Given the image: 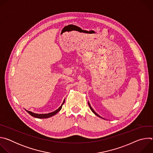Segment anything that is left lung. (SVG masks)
<instances>
[{
    "label": "left lung",
    "instance_id": "left-lung-1",
    "mask_svg": "<svg viewBox=\"0 0 153 153\" xmlns=\"http://www.w3.org/2000/svg\"><path fill=\"white\" fill-rule=\"evenodd\" d=\"M88 105H89V106H90V109H91V111H92V112H93V113H94V114H95V115H96V116H98V117H101V118H102V119H103V117H100V116H99V114H97V113H96V112H95V111H94V110H93V108H92V107H91V105H90V103H89V102H88Z\"/></svg>",
    "mask_w": 153,
    "mask_h": 153
}]
</instances>
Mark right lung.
Returning a JSON list of instances; mask_svg holds the SVG:
<instances>
[{"instance_id":"1","label":"right lung","mask_w":153,"mask_h":153,"mask_svg":"<svg viewBox=\"0 0 153 153\" xmlns=\"http://www.w3.org/2000/svg\"><path fill=\"white\" fill-rule=\"evenodd\" d=\"M65 102V99L62 103V104L61 105V106L57 109V110H56V111L52 112V113H48V114H36V113H34L31 111H28V110H26L27 113H28L31 116H32L33 117H36V118H39V119H45V118H48V117H52L53 116H54L55 114H56L59 111H60V110L62 109V105H63Z\"/></svg>"}]
</instances>
